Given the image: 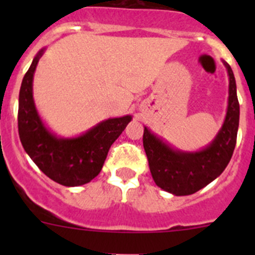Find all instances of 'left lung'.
<instances>
[{
	"instance_id": "8db88e82",
	"label": "left lung",
	"mask_w": 255,
	"mask_h": 255,
	"mask_svg": "<svg viewBox=\"0 0 255 255\" xmlns=\"http://www.w3.org/2000/svg\"><path fill=\"white\" fill-rule=\"evenodd\" d=\"M223 64L230 79L227 113L222 127L208 145L197 151L180 150L144 127L143 145L153 180L160 189L176 196L195 194L212 182L232 158L237 142L239 104L233 71L226 61Z\"/></svg>"
}]
</instances>
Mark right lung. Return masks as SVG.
Listing matches in <instances>:
<instances>
[{
    "mask_svg": "<svg viewBox=\"0 0 255 255\" xmlns=\"http://www.w3.org/2000/svg\"><path fill=\"white\" fill-rule=\"evenodd\" d=\"M40 49L22 80L18 99V133L25 153L53 181L64 186L87 184L101 171L110 148L125 130L132 116L109 118L78 137L54 134L44 125L33 99V78Z\"/></svg>",
    "mask_w": 255,
    "mask_h": 255,
    "instance_id": "right-lung-1",
    "label": "right lung"
}]
</instances>
